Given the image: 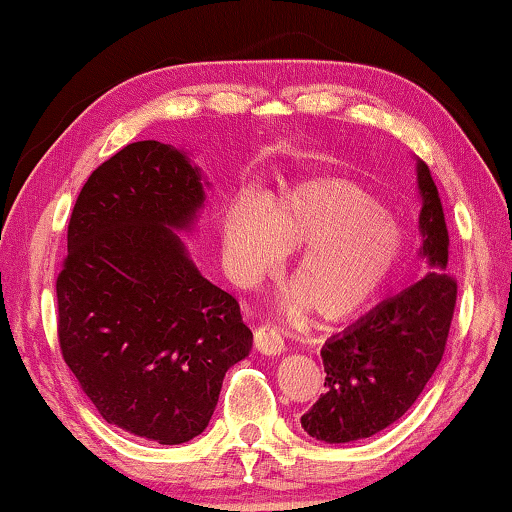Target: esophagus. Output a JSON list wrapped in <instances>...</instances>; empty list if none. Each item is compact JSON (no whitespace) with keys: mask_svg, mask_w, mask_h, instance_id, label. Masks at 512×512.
Returning <instances> with one entry per match:
<instances>
[{"mask_svg":"<svg viewBox=\"0 0 512 512\" xmlns=\"http://www.w3.org/2000/svg\"><path fill=\"white\" fill-rule=\"evenodd\" d=\"M254 345L258 352H263V355H270V357H277L283 352V338L277 332V329L272 327H258L254 332Z\"/></svg>","mask_w":512,"mask_h":512,"instance_id":"1","label":"esophagus"}]
</instances>
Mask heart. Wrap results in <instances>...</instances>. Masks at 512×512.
Instances as JSON below:
<instances>
[{
	"label": "heart",
	"mask_w": 512,
	"mask_h": 512,
	"mask_svg": "<svg viewBox=\"0 0 512 512\" xmlns=\"http://www.w3.org/2000/svg\"><path fill=\"white\" fill-rule=\"evenodd\" d=\"M231 274L251 283L295 256L281 295L286 313L313 306L322 320H343L371 304L407 249L405 229L373 194L350 180H306L258 203L235 201L222 217Z\"/></svg>",
	"instance_id": "b5f03b06"
}]
</instances>
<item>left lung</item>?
I'll list each match as a JSON object with an SVG mask.
<instances>
[{
    "label": "left lung",
    "mask_w": 512,
    "mask_h": 512,
    "mask_svg": "<svg viewBox=\"0 0 512 512\" xmlns=\"http://www.w3.org/2000/svg\"><path fill=\"white\" fill-rule=\"evenodd\" d=\"M421 196L419 256L428 274L329 338L320 357L327 391L302 416L325 444L373 437L416 403L442 361L458 286L448 265V229L428 164L416 157Z\"/></svg>",
    "instance_id": "left-lung-1"
}]
</instances>
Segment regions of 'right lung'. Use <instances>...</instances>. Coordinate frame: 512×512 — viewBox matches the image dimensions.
I'll list each match as a JSON object with an SVG mask.
<instances>
[{"mask_svg":"<svg viewBox=\"0 0 512 512\" xmlns=\"http://www.w3.org/2000/svg\"><path fill=\"white\" fill-rule=\"evenodd\" d=\"M210 180L192 157L135 141L82 187L57 279L61 355L112 426L157 444L208 428L251 329L180 233H194Z\"/></svg>","mask_w":512,"mask_h":512,"instance_id":"add662e5","label":"right lung"}]
</instances>
